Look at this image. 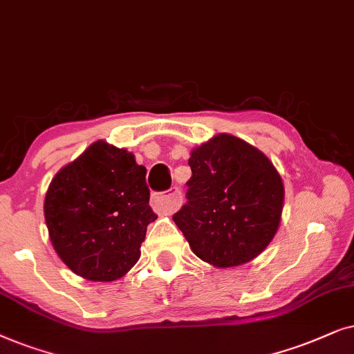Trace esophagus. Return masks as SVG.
Returning <instances> with one entry per match:
<instances>
[{
  "label": "esophagus",
  "mask_w": 354,
  "mask_h": 354,
  "mask_svg": "<svg viewBox=\"0 0 354 354\" xmlns=\"http://www.w3.org/2000/svg\"><path fill=\"white\" fill-rule=\"evenodd\" d=\"M181 202V191L176 186L173 187V191L169 194H153L152 199H150V204H152L155 212L167 215L174 214V212L180 209Z\"/></svg>",
  "instance_id": "esophagus-1"
}]
</instances>
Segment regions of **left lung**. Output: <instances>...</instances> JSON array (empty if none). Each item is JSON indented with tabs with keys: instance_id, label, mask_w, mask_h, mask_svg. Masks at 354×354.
I'll return each mask as SVG.
<instances>
[{
	"instance_id": "1",
	"label": "left lung",
	"mask_w": 354,
	"mask_h": 354,
	"mask_svg": "<svg viewBox=\"0 0 354 354\" xmlns=\"http://www.w3.org/2000/svg\"><path fill=\"white\" fill-rule=\"evenodd\" d=\"M187 202L173 221L204 262L228 268L268 246L280 226L285 189L273 163L252 145L218 134L191 152Z\"/></svg>"
}]
</instances>
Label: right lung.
<instances>
[{"instance_id":"add662e5","label":"right lung","mask_w":354,"mask_h":354,"mask_svg":"<svg viewBox=\"0 0 354 354\" xmlns=\"http://www.w3.org/2000/svg\"><path fill=\"white\" fill-rule=\"evenodd\" d=\"M147 169L134 155L97 140L61 168L45 196V221L56 254L91 281L126 275L140 257L150 209Z\"/></svg>"}]
</instances>
